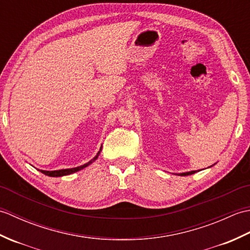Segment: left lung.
I'll list each match as a JSON object with an SVG mask.
<instances>
[{"label":"left lung","instance_id":"left-lung-1","mask_svg":"<svg viewBox=\"0 0 250 250\" xmlns=\"http://www.w3.org/2000/svg\"><path fill=\"white\" fill-rule=\"evenodd\" d=\"M196 171H191V172H186V173H180L178 175H180V176H188V175H192L194 174Z\"/></svg>","mask_w":250,"mask_h":250}]
</instances>
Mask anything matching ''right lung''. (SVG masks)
Instances as JSON below:
<instances>
[{"mask_svg":"<svg viewBox=\"0 0 250 250\" xmlns=\"http://www.w3.org/2000/svg\"><path fill=\"white\" fill-rule=\"evenodd\" d=\"M101 150H102V147L100 148V151L97 153V156H95L92 160H90L89 162H87L86 164H83V166L81 167H73V168H65V169H58V171H43V169H41V172L47 175V176H51V177H59V176H64V175H70V174H73L75 172H78L81 171V169L87 167L88 166H90L92 162H94L95 160H97Z\"/></svg>","mask_w":250,"mask_h":250,"instance_id":"add662e5","label":"right lung"}]
</instances>
